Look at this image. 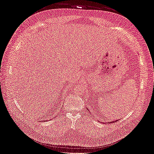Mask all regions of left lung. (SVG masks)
Returning a JSON list of instances; mask_svg holds the SVG:
<instances>
[{
  "mask_svg": "<svg viewBox=\"0 0 154 154\" xmlns=\"http://www.w3.org/2000/svg\"><path fill=\"white\" fill-rule=\"evenodd\" d=\"M118 122V120H116V122H114V121H111V122L110 123H112V122Z\"/></svg>",
  "mask_w": 154,
  "mask_h": 154,
  "instance_id": "8db88e82",
  "label": "left lung"
}]
</instances>
